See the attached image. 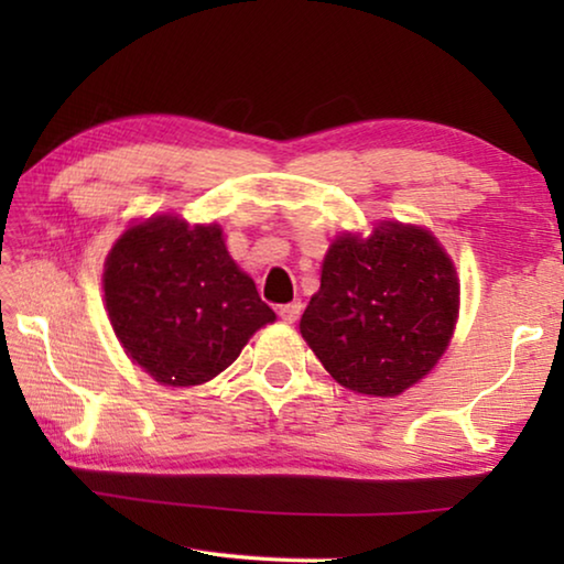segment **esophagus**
Instances as JSON below:
<instances>
[{
	"mask_svg": "<svg viewBox=\"0 0 564 564\" xmlns=\"http://www.w3.org/2000/svg\"><path fill=\"white\" fill-rule=\"evenodd\" d=\"M301 311H303V305H301L299 301H293V303L281 305L279 316H281L285 323H295V321H299V316H301Z\"/></svg>",
	"mask_w": 564,
	"mask_h": 564,
	"instance_id": "1",
	"label": "esophagus"
}]
</instances>
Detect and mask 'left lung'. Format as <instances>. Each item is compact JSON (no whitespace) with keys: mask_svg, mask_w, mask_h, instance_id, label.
<instances>
[{"mask_svg":"<svg viewBox=\"0 0 564 564\" xmlns=\"http://www.w3.org/2000/svg\"><path fill=\"white\" fill-rule=\"evenodd\" d=\"M460 285L425 228L383 224L330 246L301 333L323 368L356 393L398 395L417 383L453 336Z\"/></svg>","mask_w":564,"mask_h":564,"instance_id":"1","label":"left lung"}]
</instances>
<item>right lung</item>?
Here are the masks:
<instances>
[{
    "label": "right lung",
    "instance_id": "obj_1",
    "mask_svg": "<svg viewBox=\"0 0 564 564\" xmlns=\"http://www.w3.org/2000/svg\"><path fill=\"white\" fill-rule=\"evenodd\" d=\"M113 333L147 373L198 386L238 358L275 313L228 256L221 228L159 216L111 248L104 271Z\"/></svg>",
    "mask_w": 564,
    "mask_h": 564
}]
</instances>
